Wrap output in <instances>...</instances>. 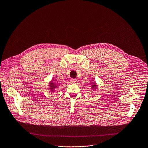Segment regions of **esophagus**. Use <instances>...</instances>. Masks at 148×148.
<instances>
[{"instance_id":"obj_1","label":"esophagus","mask_w":148,"mask_h":148,"mask_svg":"<svg viewBox=\"0 0 148 148\" xmlns=\"http://www.w3.org/2000/svg\"><path fill=\"white\" fill-rule=\"evenodd\" d=\"M77 82V80L75 78H71L70 80V82L71 83H76Z\"/></svg>"}]
</instances>
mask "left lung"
I'll return each instance as SVG.
<instances>
[{
  "label": "left lung",
  "instance_id": "8db88e82",
  "mask_svg": "<svg viewBox=\"0 0 148 148\" xmlns=\"http://www.w3.org/2000/svg\"><path fill=\"white\" fill-rule=\"evenodd\" d=\"M98 85L97 84V83L94 81V82H91V90H93V91H95L97 89V87H98Z\"/></svg>",
  "mask_w": 148,
  "mask_h": 148
}]
</instances>
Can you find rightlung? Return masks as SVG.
<instances>
[{
	"label": "right lung",
	"instance_id": "right-lung-1",
	"mask_svg": "<svg viewBox=\"0 0 148 148\" xmlns=\"http://www.w3.org/2000/svg\"><path fill=\"white\" fill-rule=\"evenodd\" d=\"M53 81H54V79H52L49 83V89L52 92L55 91V90L58 88V84Z\"/></svg>",
	"mask_w": 148,
	"mask_h": 148
}]
</instances>
